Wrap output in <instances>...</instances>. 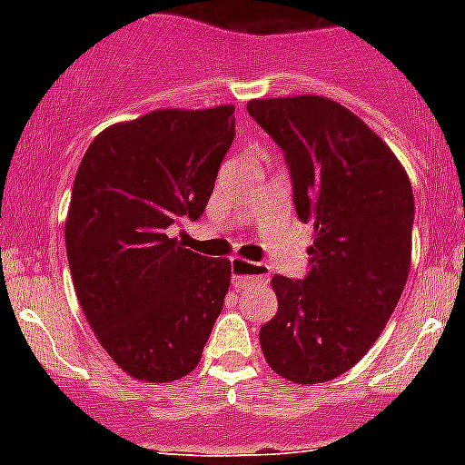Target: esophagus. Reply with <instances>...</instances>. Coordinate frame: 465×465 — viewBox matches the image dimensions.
<instances>
[{"instance_id":"obj_1","label":"esophagus","mask_w":465,"mask_h":465,"mask_svg":"<svg viewBox=\"0 0 465 465\" xmlns=\"http://www.w3.org/2000/svg\"><path fill=\"white\" fill-rule=\"evenodd\" d=\"M230 270H232V283L237 289L244 286H253V283H268L270 268L262 262H249L242 258H232L230 261Z\"/></svg>"}]
</instances>
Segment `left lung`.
Listing matches in <instances>:
<instances>
[{
	"label": "left lung",
	"mask_w": 465,
	"mask_h": 465,
	"mask_svg": "<svg viewBox=\"0 0 465 465\" xmlns=\"http://www.w3.org/2000/svg\"><path fill=\"white\" fill-rule=\"evenodd\" d=\"M283 151L300 221L314 223L305 279L277 274L261 349L277 375L322 384L354 368L384 331L410 274L414 195L391 149L319 94L252 100Z\"/></svg>",
	"instance_id": "1"
}]
</instances>
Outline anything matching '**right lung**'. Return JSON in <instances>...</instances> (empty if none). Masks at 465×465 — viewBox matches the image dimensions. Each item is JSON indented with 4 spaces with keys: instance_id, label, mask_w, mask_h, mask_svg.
<instances>
[{
    "instance_id": "obj_1",
    "label": "right lung",
    "mask_w": 465,
    "mask_h": 465,
    "mask_svg": "<svg viewBox=\"0 0 465 465\" xmlns=\"http://www.w3.org/2000/svg\"><path fill=\"white\" fill-rule=\"evenodd\" d=\"M235 106L151 111L106 127L81 160L64 225L81 310L106 354L142 381L195 371L230 286V261L167 228L203 216L235 139Z\"/></svg>"
}]
</instances>
